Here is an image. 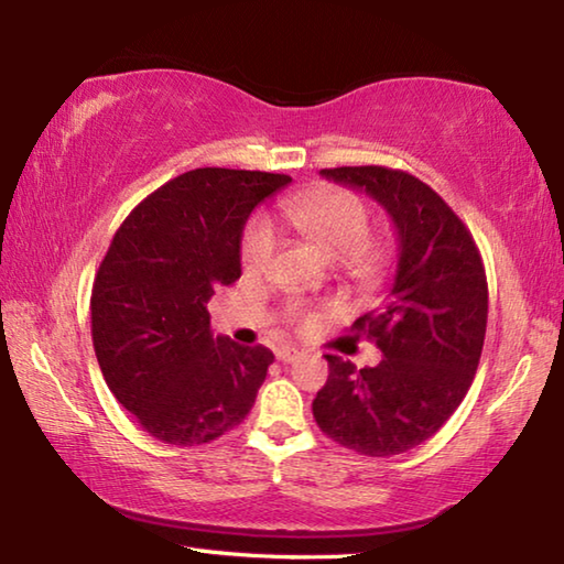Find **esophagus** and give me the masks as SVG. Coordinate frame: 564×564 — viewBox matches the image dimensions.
Instances as JSON below:
<instances>
[{
	"label": "esophagus",
	"mask_w": 564,
	"mask_h": 564,
	"mask_svg": "<svg viewBox=\"0 0 564 564\" xmlns=\"http://www.w3.org/2000/svg\"><path fill=\"white\" fill-rule=\"evenodd\" d=\"M275 358H279L281 362H293L301 358V350L299 348H281L279 352H275Z\"/></svg>",
	"instance_id": "esophagus-1"
}]
</instances>
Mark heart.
Instances as JSON below:
<instances>
[{"label":"heart","instance_id":"obj_1","mask_svg":"<svg viewBox=\"0 0 564 564\" xmlns=\"http://www.w3.org/2000/svg\"><path fill=\"white\" fill-rule=\"evenodd\" d=\"M281 216L293 234L321 248L328 259L340 261L346 275L362 285L383 281L393 263L390 246L370 236L373 234L370 208L348 191H316V194L289 196L281 202ZM273 251L275 236L271 224L263 216H253L241 236L243 269H265ZM316 318V313L303 305L291 308V321L301 328H311Z\"/></svg>","mask_w":564,"mask_h":564}]
</instances>
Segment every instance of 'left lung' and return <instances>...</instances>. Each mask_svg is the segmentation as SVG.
Masks as SVG:
<instances>
[{"label": "left lung", "instance_id": "left-lung-1", "mask_svg": "<svg viewBox=\"0 0 564 564\" xmlns=\"http://www.w3.org/2000/svg\"><path fill=\"white\" fill-rule=\"evenodd\" d=\"M362 188L398 231V269L383 303L352 323L383 352L376 368L326 356L313 417L338 445L390 457L433 437L463 403L488 326V279L473 234L435 191L386 166L323 169Z\"/></svg>", "mask_w": 564, "mask_h": 564}]
</instances>
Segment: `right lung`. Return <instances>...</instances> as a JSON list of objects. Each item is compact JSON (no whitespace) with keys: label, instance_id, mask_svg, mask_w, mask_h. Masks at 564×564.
<instances>
[{"label":"right lung","instance_id":"1","mask_svg":"<svg viewBox=\"0 0 564 564\" xmlns=\"http://www.w3.org/2000/svg\"><path fill=\"white\" fill-rule=\"evenodd\" d=\"M285 174L194 169L113 234L91 289V340L113 398L161 443H212L243 423L273 352L214 338L206 303L241 279L248 216Z\"/></svg>","mask_w":564,"mask_h":564}]
</instances>
